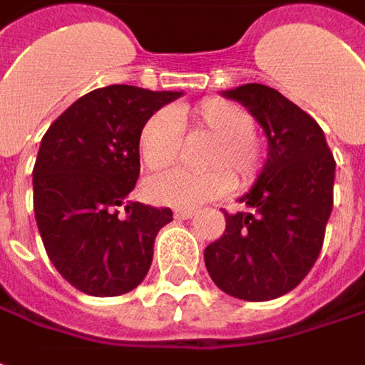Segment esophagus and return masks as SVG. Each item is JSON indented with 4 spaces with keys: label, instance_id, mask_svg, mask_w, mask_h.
<instances>
[{
    "label": "esophagus",
    "instance_id": "esophagus-1",
    "mask_svg": "<svg viewBox=\"0 0 365 365\" xmlns=\"http://www.w3.org/2000/svg\"><path fill=\"white\" fill-rule=\"evenodd\" d=\"M173 216H175L178 220H185V218H192V216H194V210H192V208H175V210H173Z\"/></svg>",
    "mask_w": 365,
    "mask_h": 365
}]
</instances>
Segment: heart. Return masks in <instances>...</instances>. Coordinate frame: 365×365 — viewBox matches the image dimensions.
Listing matches in <instances>:
<instances>
[{"mask_svg": "<svg viewBox=\"0 0 365 365\" xmlns=\"http://www.w3.org/2000/svg\"><path fill=\"white\" fill-rule=\"evenodd\" d=\"M183 133L214 136V145L202 159L208 169H178L155 178L147 185L153 202L190 208L227 194L230 185L249 187L259 178L263 149L255 136V118L243 106L222 98H204L192 106L155 112L138 133L143 165L153 173L175 165L182 155Z\"/></svg>", "mask_w": 365, "mask_h": 365, "instance_id": "1", "label": "heart"}]
</instances>
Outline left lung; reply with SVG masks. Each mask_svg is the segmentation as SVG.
I'll return each instance as SVG.
<instances>
[{"mask_svg": "<svg viewBox=\"0 0 365 365\" xmlns=\"http://www.w3.org/2000/svg\"><path fill=\"white\" fill-rule=\"evenodd\" d=\"M267 135V161L245 210L225 212L227 229L204 249L212 282L229 296L263 302L294 290L312 269L333 210L335 159L321 126L274 88L247 83L225 91Z\"/></svg>", "mask_w": 365, "mask_h": 365, "instance_id": "obj_1", "label": "left lung"}]
</instances>
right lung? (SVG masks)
Segmentation results:
<instances>
[{
    "mask_svg": "<svg viewBox=\"0 0 365 365\" xmlns=\"http://www.w3.org/2000/svg\"><path fill=\"white\" fill-rule=\"evenodd\" d=\"M182 91L108 86L71 103L42 136L34 216L48 259L79 292L120 296L145 279L169 208L130 202L140 173L138 133Z\"/></svg>",
    "mask_w": 365,
    "mask_h": 365,
    "instance_id": "1",
    "label": "right lung"
}]
</instances>
